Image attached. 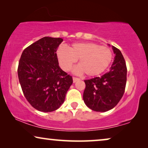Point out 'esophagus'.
<instances>
[{"label": "esophagus", "instance_id": "esophagus-1", "mask_svg": "<svg viewBox=\"0 0 148 148\" xmlns=\"http://www.w3.org/2000/svg\"><path fill=\"white\" fill-rule=\"evenodd\" d=\"M78 80H80V78L77 77H73V82H76V81H78Z\"/></svg>", "mask_w": 148, "mask_h": 148}]
</instances>
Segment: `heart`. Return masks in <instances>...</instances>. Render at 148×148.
<instances>
[{"mask_svg": "<svg viewBox=\"0 0 148 148\" xmlns=\"http://www.w3.org/2000/svg\"><path fill=\"white\" fill-rule=\"evenodd\" d=\"M59 64L64 71H70L78 60L77 71L87 76H96L103 73L112 60V50L95 42H79L69 49L61 47L57 51Z\"/></svg>", "mask_w": 148, "mask_h": 148, "instance_id": "heart-1", "label": "heart"}]
</instances>
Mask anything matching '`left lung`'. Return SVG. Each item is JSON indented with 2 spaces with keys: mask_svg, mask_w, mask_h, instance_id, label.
I'll use <instances>...</instances> for the list:
<instances>
[{
  "mask_svg": "<svg viewBox=\"0 0 148 148\" xmlns=\"http://www.w3.org/2000/svg\"><path fill=\"white\" fill-rule=\"evenodd\" d=\"M115 54L109 72L101 77L84 80L86 87L83 100L90 109L107 112L117 105L123 97L127 83V68L121 51L112 47Z\"/></svg>",
  "mask_w": 148,
  "mask_h": 148,
  "instance_id": "obj_1",
  "label": "left lung"
}]
</instances>
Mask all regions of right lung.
Listing matches in <instances>:
<instances>
[{"label":"right lung","mask_w":148,"mask_h":148,"mask_svg":"<svg viewBox=\"0 0 148 148\" xmlns=\"http://www.w3.org/2000/svg\"><path fill=\"white\" fill-rule=\"evenodd\" d=\"M61 38L45 36L26 47L19 62L17 74L25 97L43 112L58 110L72 85V76L59 66L56 51Z\"/></svg>","instance_id":"obj_1"}]
</instances>
